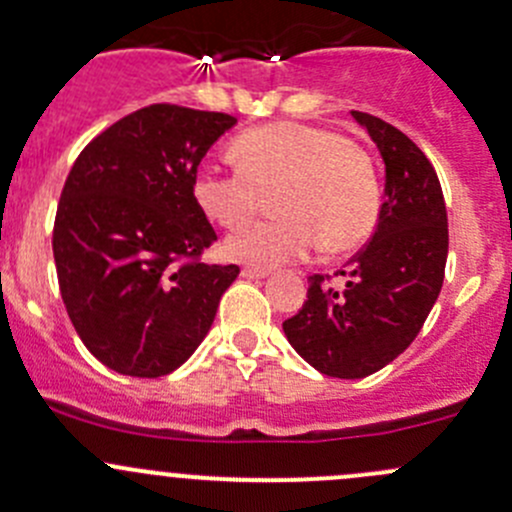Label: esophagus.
Instances as JSON below:
<instances>
[{"instance_id":"1","label":"esophagus","mask_w":512,"mask_h":512,"mask_svg":"<svg viewBox=\"0 0 512 512\" xmlns=\"http://www.w3.org/2000/svg\"><path fill=\"white\" fill-rule=\"evenodd\" d=\"M267 275H270V270H265V267H255V265L242 267V277H247V280H262V277Z\"/></svg>"}]
</instances>
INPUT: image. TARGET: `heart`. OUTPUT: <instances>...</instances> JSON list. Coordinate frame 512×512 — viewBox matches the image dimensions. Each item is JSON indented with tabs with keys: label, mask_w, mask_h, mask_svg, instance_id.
<instances>
[{
	"label": "heart",
	"mask_w": 512,
	"mask_h": 512,
	"mask_svg": "<svg viewBox=\"0 0 512 512\" xmlns=\"http://www.w3.org/2000/svg\"><path fill=\"white\" fill-rule=\"evenodd\" d=\"M237 168L203 163L193 175V200L213 223L240 225L265 205L275 218L242 225L225 240L227 255L257 267L352 252L376 227L381 190L366 151L329 128L275 121L232 141Z\"/></svg>",
	"instance_id": "b5f03b06"
}]
</instances>
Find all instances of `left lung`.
<instances>
[{
	"mask_svg": "<svg viewBox=\"0 0 512 512\" xmlns=\"http://www.w3.org/2000/svg\"><path fill=\"white\" fill-rule=\"evenodd\" d=\"M386 165L384 203L369 245L354 257L344 289L329 275L309 277L307 302L282 322L307 364L337 379L384 369L421 332L443 287L448 215L431 160L391 123L352 111Z\"/></svg>",
	"mask_w": 512,
	"mask_h": 512,
	"instance_id": "obj_1",
	"label": "left lung"
}]
</instances>
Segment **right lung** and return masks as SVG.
<instances>
[{"label":"right lung","mask_w":512,"mask_h":512,"mask_svg":"<svg viewBox=\"0 0 512 512\" xmlns=\"http://www.w3.org/2000/svg\"><path fill=\"white\" fill-rule=\"evenodd\" d=\"M237 118L151 103L79 153L54 220L61 299L108 369L158 379L198 349L237 265H205L218 240L193 175Z\"/></svg>","instance_id":"1"}]
</instances>
